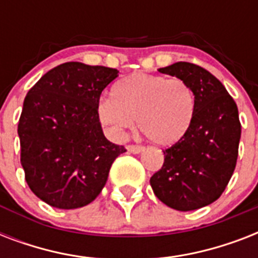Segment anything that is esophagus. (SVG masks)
<instances>
[{
    "label": "esophagus",
    "instance_id": "esophagus-1",
    "mask_svg": "<svg viewBox=\"0 0 258 258\" xmlns=\"http://www.w3.org/2000/svg\"><path fill=\"white\" fill-rule=\"evenodd\" d=\"M127 150H128L131 154H141L143 151V147L142 146H137V145H130L127 146Z\"/></svg>",
    "mask_w": 258,
    "mask_h": 258
}]
</instances>
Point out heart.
Returning <instances> with one entry per match:
<instances>
[{"label": "heart", "mask_w": 258, "mask_h": 258, "mask_svg": "<svg viewBox=\"0 0 258 258\" xmlns=\"http://www.w3.org/2000/svg\"><path fill=\"white\" fill-rule=\"evenodd\" d=\"M97 107L99 120L113 137L138 127L154 145H176L190 131L197 111L191 86L163 75L135 74L117 82Z\"/></svg>", "instance_id": "1"}]
</instances>
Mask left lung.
Instances as JSON below:
<instances>
[{"instance_id": "8db88e82", "label": "left lung", "mask_w": 258, "mask_h": 258, "mask_svg": "<svg viewBox=\"0 0 258 258\" xmlns=\"http://www.w3.org/2000/svg\"><path fill=\"white\" fill-rule=\"evenodd\" d=\"M158 71L191 86L197 111L187 135L163 151V166L150 184L169 208L197 210L220 198L236 169L241 138L238 108L222 83L202 67L178 61Z\"/></svg>"}]
</instances>
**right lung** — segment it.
Listing matches in <instances>:
<instances>
[{
	"instance_id": "1",
	"label": "right lung",
	"mask_w": 258,
	"mask_h": 258,
	"mask_svg": "<svg viewBox=\"0 0 258 258\" xmlns=\"http://www.w3.org/2000/svg\"><path fill=\"white\" fill-rule=\"evenodd\" d=\"M119 71L70 61L46 72L26 95L18 121L21 165L30 190L57 209L91 204L123 146L103 134L97 107Z\"/></svg>"
}]
</instances>
